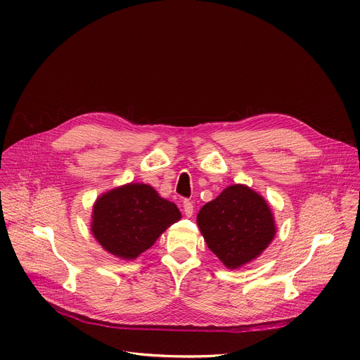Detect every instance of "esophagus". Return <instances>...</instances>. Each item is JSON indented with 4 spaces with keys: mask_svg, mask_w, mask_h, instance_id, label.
I'll list each match as a JSON object with an SVG mask.
<instances>
[{
    "mask_svg": "<svg viewBox=\"0 0 360 360\" xmlns=\"http://www.w3.org/2000/svg\"><path fill=\"white\" fill-rule=\"evenodd\" d=\"M183 212H184V216L191 217L193 214V204L191 201H183Z\"/></svg>",
    "mask_w": 360,
    "mask_h": 360,
    "instance_id": "34e87169",
    "label": "esophagus"
}]
</instances>
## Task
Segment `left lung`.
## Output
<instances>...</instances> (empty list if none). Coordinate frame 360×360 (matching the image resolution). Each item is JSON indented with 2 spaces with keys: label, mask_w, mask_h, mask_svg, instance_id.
<instances>
[{
  "label": "left lung",
  "mask_w": 360,
  "mask_h": 360,
  "mask_svg": "<svg viewBox=\"0 0 360 360\" xmlns=\"http://www.w3.org/2000/svg\"><path fill=\"white\" fill-rule=\"evenodd\" d=\"M197 224L207 246L231 270L258 258L276 234L269 202L246 184H231L202 205Z\"/></svg>",
  "instance_id": "8db88e82"
}]
</instances>
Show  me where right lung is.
<instances>
[{
    "instance_id": "right-lung-1",
    "label": "right lung",
    "mask_w": 360,
    "mask_h": 360,
    "mask_svg": "<svg viewBox=\"0 0 360 360\" xmlns=\"http://www.w3.org/2000/svg\"><path fill=\"white\" fill-rule=\"evenodd\" d=\"M177 205L146 183H127L102 193L91 213V234L111 255L132 261L180 221Z\"/></svg>"
}]
</instances>
